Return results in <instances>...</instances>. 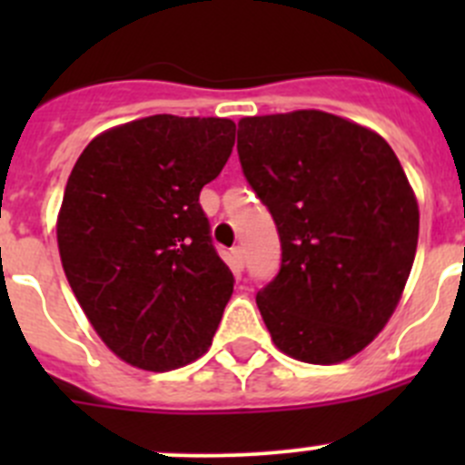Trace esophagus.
Listing matches in <instances>:
<instances>
[{
  "label": "esophagus",
  "mask_w": 465,
  "mask_h": 465,
  "mask_svg": "<svg viewBox=\"0 0 465 465\" xmlns=\"http://www.w3.org/2000/svg\"><path fill=\"white\" fill-rule=\"evenodd\" d=\"M232 267L233 272H242V267H245V250L241 245L232 250Z\"/></svg>",
  "instance_id": "obj_1"
}]
</instances>
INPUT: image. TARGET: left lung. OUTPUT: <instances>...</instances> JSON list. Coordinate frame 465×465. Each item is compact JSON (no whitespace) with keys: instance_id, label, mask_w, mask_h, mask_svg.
<instances>
[{"instance_id":"obj_1","label":"left lung","mask_w":465,"mask_h":465,"mask_svg":"<svg viewBox=\"0 0 465 465\" xmlns=\"http://www.w3.org/2000/svg\"><path fill=\"white\" fill-rule=\"evenodd\" d=\"M242 175L270 209L281 267L256 306L290 358L337 364L396 311L419 242V204L391 145L320 110L238 121Z\"/></svg>"}]
</instances>
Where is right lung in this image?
<instances>
[{"instance_id":"obj_1","label":"right lung","mask_w":465,"mask_h":465,"mask_svg":"<svg viewBox=\"0 0 465 465\" xmlns=\"http://www.w3.org/2000/svg\"><path fill=\"white\" fill-rule=\"evenodd\" d=\"M229 119L154 114L98 134L64 189L58 250L94 331L124 362L171 371L211 346L233 274L200 191L232 154Z\"/></svg>"}]
</instances>
